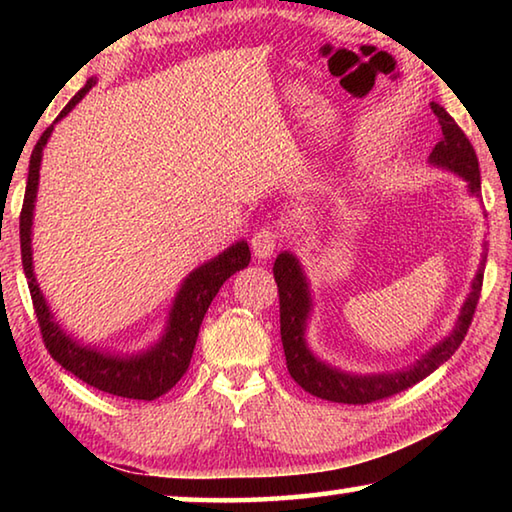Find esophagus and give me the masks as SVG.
Here are the masks:
<instances>
[{
    "instance_id": "esophagus-1",
    "label": "esophagus",
    "mask_w": 512,
    "mask_h": 512,
    "mask_svg": "<svg viewBox=\"0 0 512 512\" xmlns=\"http://www.w3.org/2000/svg\"><path fill=\"white\" fill-rule=\"evenodd\" d=\"M277 241H280V237H277V232L273 228H259L253 239H250V248H253L257 259H268L275 253Z\"/></svg>"
}]
</instances>
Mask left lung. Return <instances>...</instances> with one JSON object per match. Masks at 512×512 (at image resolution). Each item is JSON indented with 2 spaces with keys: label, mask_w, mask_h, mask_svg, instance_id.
Listing matches in <instances>:
<instances>
[{
  "label": "left lung",
  "mask_w": 512,
  "mask_h": 512,
  "mask_svg": "<svg viewBox=\"0 0 512 512\" xmlns=\"http://www.w3.org/2000/svg\"><path fill=\"white\" fill-rule=\"evenodd\" d=\"M431 110L433 115L438 117L440 128H443V137H440V142L433 146L429 162L436 164V167L458 173V176L467 183V189H470L474 196H479L481 171L474 146L443 106L431 101ZM485 257L488 255L483 253L479 273L474 277L472 291L463 302L461 316H458L452 334L445 336V339L438 345H433L427 354H422L418 361L402 370L379 372V375H350V372H343L339 368L329 366L325 361H320L316 354L307 348L305 329L311 311L309 284L305 273H302L298 257L284 250V253L277 255L275 259L273 275L277 282V293H280V334L289 375L296 379V384L305 388L307 393L320 397V400L339 404H370L384 400V397L402 393L413 384H418V381L429 377L438 366H443L447 359H452L458 345L463 343L467 329L472 325L476 302H479L481 296Z\"/></svg>",
  "instance_id": "1"
}]
</instances>
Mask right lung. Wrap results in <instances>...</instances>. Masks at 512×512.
I'll return each instance as SVG.
<instances>
[{"instance_id":"right-lung-1","label":"right lung","mask_w":512,"mask_h":512,"mask_svg":"<svg viewBox=\"0 0 512 512\" xmlns=\"http://www.w3.org/2000/svg\"><path fill=\"white\" fill-rule=\"evenodd\" d=\"M97 79H90L83 88L74 94L72 101L60 110L54 124H58L85 94L92 90ZM51 124L45 133L40 135L38 144L33 146L29 160V180L27 192H24V203L20 212V248H22V266L27 275L33 309H36L38 325L45 348L49 350L54 361H58L65 370L72 372L85 384H90L97 391L128 397V400H155L164 395L178 384L180 377L185 375L192 361V352L198 339V329L205 318V311L210 307L216 293L223 287V282L230 275H235L241 268H246L250 262V250L246 241H237L228 250H223L219 257L198 266L196 271L185 277L176 293L173 307L169 311L167 329H164L162 339L146 352L133 354V357H121V354L101 352L97 348L76 343L72 336L65 334L60 325L51 316L45 296L33 275V257H31V225H33V207H36L38 180H40V160L42 149L49 140Z\"/></svg>"}]
</instances>
